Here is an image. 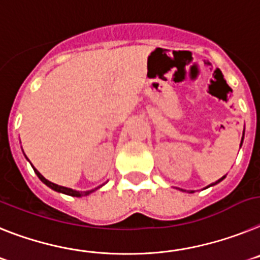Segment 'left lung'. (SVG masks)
I'll use <instances>...</instances> for the list:
<instances>
[{
    "label": "left lung",
    "instance_id": "left-lung-1",
    "mask_svg": "<svg viewBox=\"0 0 260 260\" xmlns=\"http://www.w3.org/2000/svg\"><path fill=\"white\" fill-rule=\"evenodd\" d=\"M243 137H245V131H243V136H242V139H241V144H239V148H241V146H242V143H243ZM224 179H225V177L220 178V179H218V180H216V182H214V183L209 184V186H207V187H205V188H208V187H212V186H214V184L220 183L221 180H224ZM182 191H183V189H182ZM192 192H193V191H189V193H192Z\"/></svg>",
    "mask_w": 260,
    "mask_h": 260
}]
</instances>
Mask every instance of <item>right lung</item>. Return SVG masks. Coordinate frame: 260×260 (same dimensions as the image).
Listing matches in <instances>:
<instances>
[{
  "label": "right lung",
  "mask_w": 260,
  "mask_h": 260,
  "mask_svg": "<svg viewBox=\"0 0 260 260\" xmlns=\"http://www.w3.org/2000/svg\"><path fill=\"white\" fill-rule=\"evenodd\" d=\"M23 154H24V153H23ZM24 157H26V154H24ZM26 159H27V161H28V158H27V157H26ZM31 166H32V165H31ZM32 169H34V171H35L36 175L39 177V179L42 180L43 183L46 184V186H48L49 188H52V189H53V191H56V192H61V193H65V195H69V196H76V198H81V196H87V195H90V193H91V192H94V191H96V189H98L99 187L103 186V184H102V186L96 187V188H94V189H89V191H77V189L68 188V187H62V186H58V184L52 183V182H49L48 179H46V178L43 177L42 174H40L39 171L36 170V169L34 168V166H32Z\"/></svg>",
  "instance_id": "right-lung-1"
}]
</instances>
